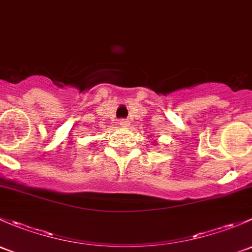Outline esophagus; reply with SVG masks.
<instances>
[{
	"label": "esophagus",
	"mask_w": 252,
	"mask_h": 252,
	"mask_svg": "<svg viewBox=\"0 0 252 252\" xmlns=\"http://www.w3.org/2000/svg\"><path fill=\"white\" fill-rule=\"evenodd\" d=\"M119 125L124 127V128H126V127L129 125V121L127 120V119H120V120H119Z\"/></svg>",
	"instance_id": "1"
}]
</instances>
